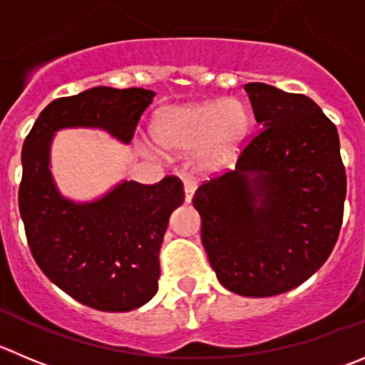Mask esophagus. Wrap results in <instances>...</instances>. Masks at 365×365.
I'll return each instance as SVG.
<instances>
[{
    "label": "esophagus",
    "mask_w": 365,
    "mask_h": 365,
    "mask_svg": "<svg viewBox=\"0 0 365 365\" xmlns=\"http://www.w3.org/2000/svg\"><path fill=\"white\" fill-rule=\"evenodd\" d=\"M183 189H185V202L190 203L192 202L194 190H196V182H194L192 176H183Z\"/></svg>",
    "instance_id": "esophagus-1"
}]
</instances>
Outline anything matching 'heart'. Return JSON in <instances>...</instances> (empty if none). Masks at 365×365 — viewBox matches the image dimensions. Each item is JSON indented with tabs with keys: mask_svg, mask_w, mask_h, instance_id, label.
<instances>
[{
	"mask_svg": "<svg viewBox=\"0 0 365 365\" xmlns=\"http://www.w3.org/2000/svg\"><path fill=\"white\" fill-rule=\"evenodd\" d=\"M250 129L252 111L240 98L163 108L151 124L153 138L163 151L198 148L196 160L202 169H217L236 158Z\"/></svg>",
	"mask_w": 365,
	"mask_h": 365,
	"instance_id": "heart-1",
	"label": "heart"
}]
</instances>
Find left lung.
Masks as SVG:
<instances>
[{
  "mask_svg": "<svg viewBox=\"0 0 365 365\" xmlns=\"http://www.w3.org/2000/svg\"><path fill=\"white\" fill-rule=\"evenodd\" d=\"M263 125L234 171L202 183L194 209L217 281L272 297L312 277L331 254L346 200L335 124L309 97L245 84Z\"/></svg>",
  "mask_w": 365,
  "mask_h": 365,
  "instance_id": "obj_1",
  "label": "left lung"
}]
</instances>
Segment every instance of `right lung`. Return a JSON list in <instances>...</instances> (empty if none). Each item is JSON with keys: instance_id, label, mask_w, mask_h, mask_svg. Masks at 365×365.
<instances>
[{"instance_id": "obj_1", "label": "right lung", "mask_w": 365, "mask_h": 365, "mask_svg": "<svg viewBox=\"0 0 365 365\" xmlns=\"http://www.w3.org/2000/svg\"><path fill=\"white\" fill-rule=\"evenodd\" d=\"M155 91L95 86L56 98L37 117L21 151L19 212L37 267L70 297L101 312H131L158 290L163 234L183 203V185L120 182L93 202H73L50 171L59 129L91 128L129 144Z\"/></svg>"}]
</instances>
